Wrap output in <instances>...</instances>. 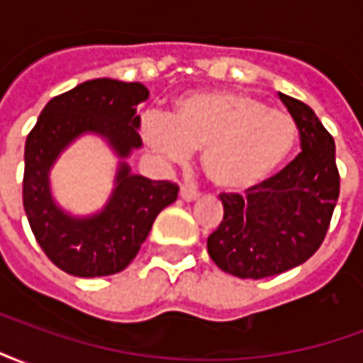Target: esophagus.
<instances>
[{"label":"esophagus","instance_id":"obj_1","mask_svg":"<svg viewBox=\"0 0 363 363\" xmlns=\"http://www.w3.org/2000/svg\"><path fill=\"white\" fill-rule=\"evenodd\" d=\"M181 198L184 202H194L200 198V192L196 189H192V186H182L181 189Z\"/></svg>","mask_w":363,"mask_h":363}]
</instances>
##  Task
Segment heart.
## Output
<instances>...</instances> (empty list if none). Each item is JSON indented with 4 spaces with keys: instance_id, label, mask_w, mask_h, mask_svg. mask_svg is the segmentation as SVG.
<instances>
[{
    "instance_id": "b5f03b06",
    "label": "heart",
    "mask_w": 363,
    "mask_h": 363,
    "mask_svg": "<svg viewBox=\"0 0 363 363\" xmlns=\"http://www.w3.org/2000/svg\"><path fill=\"white\" fill-rule=\"evenodd\" d=\"M143 138L171 161L202 151L208 181L223 192H249L288 163L299 142L291 114L272 111L257 96L200 91L174 103L173 114H147Z\"/></svg>"
}]
</instances>
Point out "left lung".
Segmentation results:
<instances>
[{
	"instance_id": "obj_1",
	"label": "left lung",
	"mask_w": 363,
	"mask_h": 363,
	"mask_svg": "<svg viewBox=\"0 0 363 363\" xmlns=\"http://www.w3.org/2000/svg\"><path fill=\"white\" fill-rule=\"evenodd\" d=\"M280 101L296 120L301 153L245 196L220 194L223 221L208 237L210 259L237 278L260 280L311 259L340 192L333 135L305 103L281 93Z\"/></svg>"
}]
</instances>
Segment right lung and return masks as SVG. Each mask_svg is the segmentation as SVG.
<instances>
[{"label":"right lung","instance_id":"1","mask_svg":"<svg viewBox=\"0 0 363 363\" xmlns=\"http://www.w3.org/2000/svg\"><path fill=\"white\" fill-rule=\"evenodd\" d=\"M150 91L142 83L91 79L54 96L25 143L23 206L40 249L64 272L79 278L122 272L150 235L159 212L173 204L179 186L132 174L126 159L142 147L138 104ZM103 137L121 159L115 189L101 213L67 214L51 196L50 169L79 135Z\"/></svg>","mask_w":363,"mask_h":363}]
</instances>
